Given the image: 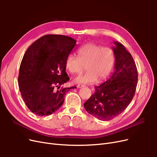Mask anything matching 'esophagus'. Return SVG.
Instances as JSON below:
<instances>
[{"label":"esophagus","mask_w":157,"mask_h":157,"mask_svg":"<svg viewBox=\"0 0 157 157\" xmlns=\"http://www.w3.org/2000/svg\"><path fill=\"white\" fill-rule=\"evenodd\" d=\"M84 86V85H82V84H78L77 85V88H82Z\"/></svg>","instance_id":"1"}]
</instances>
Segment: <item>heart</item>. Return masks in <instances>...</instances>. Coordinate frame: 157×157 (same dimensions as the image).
I'll return each mask as SVG.
<instances>
[{
    "label": "heart",
    "mask_w": 157,
    "mask_h": 157,
    "mask_svg": "<svg viewBox=\"0 0 157 157\" xmlns=\"http://www.w3.org/2000/svg\"><path fill=\"white\" fill-rule=\"evenodd\" d=\"M78 57L71 54L65 59V67L71 74L86 71L73 79L75 83L88 84L105 80L113 69L115 56L113 50L94 42H88L78 50Z\"/></svg>",
    "instance_id": "1"
}]
</instances>
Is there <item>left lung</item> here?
I'll use <instances>...</instances> for the list:
<instances>
[{
	"mask_svg": "<svg viewBox=\"0 0 157 157\" xmlns=\"http://www.w3.org/2000/svg\"><path fill=\"white\" fill-rule=\"evenodd\" d=\"M115 71L84 103L86 111L98 119L107 121L117 117L129 105L135 94L137 71L132 55L120 42H114Z\"/></svg>",
	"mask_w": 157,
	"mask_h": 157,
	"instance_id": "left-lung-1",
	"label": "left lung"
}]
</instances>
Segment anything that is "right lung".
<instances>
[{
  "mask_svg": "<svg viewBox=\"0 0 157 157\" xmlns=\"http://www.w3.org/2000/svg\"><path fill=\"white\" fill-rule=\"evenodd\" d=\"M76 41L65 35H47L33 42L25 52L18 85L23 101L36 115L46 116L58 111L65 94L77 88H60L69 80L65 59Z\"/></svg>",
  "mask_w": 157,
  "mask_h": 157,
  "instance_id": "1",
  "label": "right lung"
}]
</instances>
